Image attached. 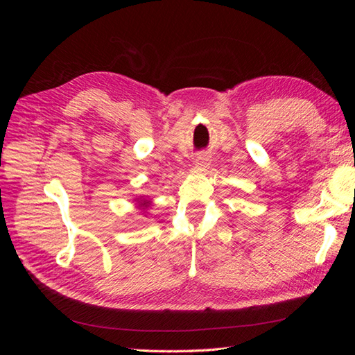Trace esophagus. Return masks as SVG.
I'll use <instances>...</instances> for the list:
<instances>
[{"label":"esophagus","mask_w":355,"mask_h":355,"mask_svg":"<svg viewBox=\"0 0 355 355\" xmlns=\"http://www.w3.org/2000/svg\"><path fill=\"white\" fill-rule=\"evenodd\" d=\"M210 164V157L207 154H200L196 159V166L200 168H206Z\"/></svg>","instance_id":"1"}]
</instances>
